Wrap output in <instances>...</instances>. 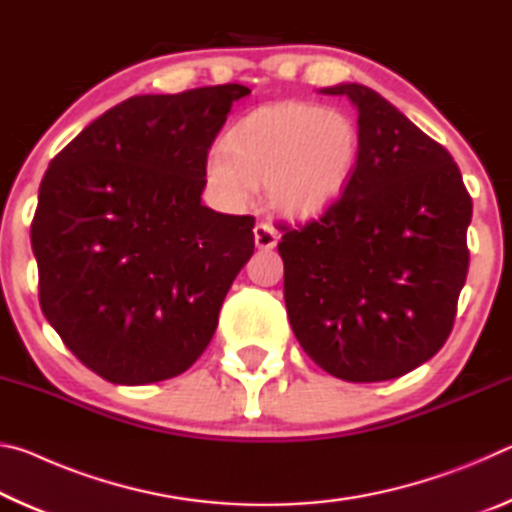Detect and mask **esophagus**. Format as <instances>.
Returning a JSON list of instances; mask_svg holds the SVG:
<instances>
[{
    "mask_svg": "<svg viewBox=\"0 0 512 512\" xmlns=\"http://www.w3.org/2000/svg\"><path fill=\"white\" fill-rule=\"evenodd\" d=\"M253 232H255V244H257V248H262V250L275 248L277 239H280V235H277V230L273 228L271 223H266V221H259L255 225Z\"/></svg>",
    "mask_w": 512,
    "mask_h": 512,
    "instance_id": "34e87169",
    "label": "esophagus"
}]
</instances>
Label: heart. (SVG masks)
Instances as JSON below:
<instances>
[{
  "label": "heart",
  "mask_w": 512,
  "mask_h": 512,
  "mask_svg": "<svg viewBox=\"0 0 512 512\" xmlns=\"http://www.w3.org/2000/svg\"><path fill=\"white\" fill-rule=\"evenodd\" d=\"M361 128L348 112L309 101L264 103L232 124L205 160V183L225 207H244L266 183L268 203L289 219L327 210L354 176Z\"/></svg>",
  "instance_id": "obj_1"
}]
</instances>
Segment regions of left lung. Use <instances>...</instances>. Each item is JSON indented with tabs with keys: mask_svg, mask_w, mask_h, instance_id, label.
<instances>
[{
	"mask_svg": "<svg viewBox=\"0 0 512 512\" xmlns=\"http://www.w3.org/2000/svg\"><path fill=\"white\" fill-rule=\"evenodd\" d=\"M361 158L343 196L280 225L284 302L311 359L345 381L402 377L443 348L470 266L472 198L445 146L359 83Z\"/></svg>",
	"mask_w": 512,
	"mask_h": 512,
	"instance_id": "8db88e82",
	"label": "left lung"
}]
</instances>
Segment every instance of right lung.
<instances>
[{
	"label": "right lung",
	"mask_w": 512,
	"mask_h": 512,
	"mask_svg": "<svg viewBox=\"0 0 512 512\" xmlns=\"http://www.w3.org/2000/svg\"><path fill=\"white\" fill-rule=\"evenodd\" d=\"M248 94L228 83L126 99L42 178L31 223L42 314L112 384H153L192 366L253 255V216L201 203L207 151Z\"/></svg>",
	"instance_id": "add662e5"
}]
</instances>
